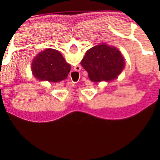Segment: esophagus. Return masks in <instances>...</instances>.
I'll return each instance as SVG.
<instances>
[{
  "label": "esophagus",
  "mask_w": 160,
  "mask_h": 160,
  "mask_svg": "<svg viewBox=\"0 0 160 160\" xmlns=\"http://www.w3.org/2000/svg\"><path fill=\"white\" fill-rule=\"evenodd\" d=\"M72 83H74V82H73V81H72Z\"/></svg>",
  "instance_id": "obj_1"
}]
</instances>
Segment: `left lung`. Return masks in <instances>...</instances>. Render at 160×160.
Masks as SVG:
<instances>
[{"instance_id": "1", "label": "left lung", "mask_w": 160, "mask_h": 160, "mask_svg": "<svg viewBox=\"0 0 160 160\" xmlns=\"http://www.w3.org/2000/svg\"><path fill=\"white\" fill-rule=\"evenodd\" d=\"M81 65L93 82L117 78L125 67L124 58L117 48L102 43L87 51Z\"/></svg>"}]
</instances>
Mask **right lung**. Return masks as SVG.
I'll use <instances>...</instances> for the list:
<instances>
[{"mask_svg": "<svg viewBox=\"0 0 160 160\" xmlns=\"http://www.w3.org/2000/svg\"><path fill=\"white\" fill-rule=\"evenodd\" d=\"M32 70L34 76L40 80L59 83L67 77L70 65L67 63L59 51L48 49L35 56L32 64Z\"/></svg>", "mask_w": 160, "mask_h": 160, "instance_id": "right-lung-1", "label": "right lung"}]
</instances>
